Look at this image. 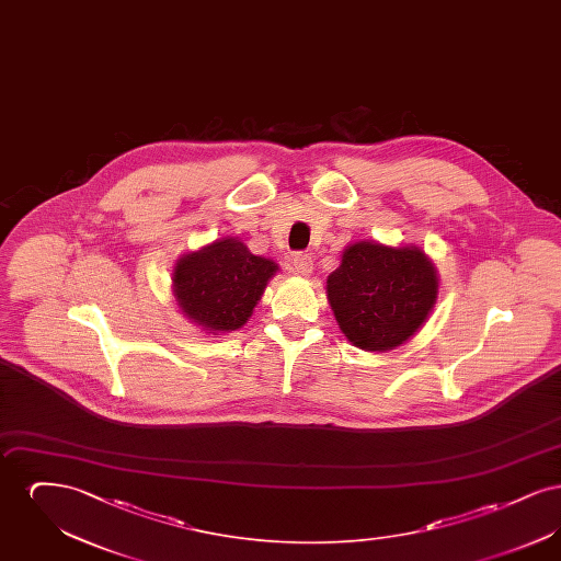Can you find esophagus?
Here are the masks:
<instances>
[{
    "mask_svg": "<svg viewBox=\"0 0 561 561\" xmlns=\"http://www.w3.org/2000/svg\"><path fill=\"white\" fill-rule=\"evenodd\" d=\"M293 268L298 275H309L313 271V259L309 254H294L293 256Z\"/></svg>",
    "mask_w": 561,
    "mask_h": 561,
    "instance_id": "esophagus-1",
    "label": "esophagus"
}]
</instances>
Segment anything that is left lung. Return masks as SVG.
I'll return each mask as SVG.
<instances>
[{
  "instance_id": "obj_1",
  "label": "left lung",
  "mask_w": 561,
  "mask_h": 561,
  "mask_svg": "<svg viewBox=\"0 0 561 561\" xmlns=\"http://www.w3.org/2000/svg\"><path fill=\"white\" fill-rule=\"evenodd\" d=\"M437 298V275L419 248L374 241L348 245L328 277V300L355 347L389 351L427 320Z\"/></svg>"
}]
</instances>
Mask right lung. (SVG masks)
<instances>
[{"label": "right lung", "mask_w": 561, "mask_h": 561, "mask_svg": "<svg viewBox=\"0 0 561 561\" xmlns=\"http://www.w3.org/2000/svg\"><path fill=\"white\" fill-rule=\"evenodd\" d=\"M277 265L241 241L220 240L181 259L174 296L183 313L210 332L238 330L252 316Z\"/></svg>", "instance_id": "obj_1"}]
</instances>
